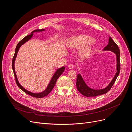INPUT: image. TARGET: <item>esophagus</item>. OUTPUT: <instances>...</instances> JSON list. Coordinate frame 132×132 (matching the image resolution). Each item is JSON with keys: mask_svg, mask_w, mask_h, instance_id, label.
I'll list each match as a JSON object with an SVG mask.
<instances>
[{"mask_svg": "<svg viewBox=\"0 0 132 132\" xmlns=\"http://www.w3.org/2000/svg\"><path fill=\"white\" fill-rule=\"evenodd\" d=\"M68 68L70 69H72L74 68V66L72 64H70L68 65Z\"/></svg>", "mask_w": 132, "mask_h": 132, "instance_id": "obj_1", "label": "esophagus"}]
</instances>
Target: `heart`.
<instances>
[{
  "instance_id": "heart-1",
  "label": "heart",
  "mask_w": 132,
  "mask_h": 132,
  "mask_svg": "<svg viewBox=\"0 0 132 132\" xmlns=\"http://www.w3.org/2000/svg\"><path fill=\"white\" fill-rule=\"evenodd\" d=\"M95 45L94 38L86 35L80 34L70 37L67 42V46L69 48H79L78 55L82 59L89 58L93 53Z\"/></svg>"
}]
</instances>
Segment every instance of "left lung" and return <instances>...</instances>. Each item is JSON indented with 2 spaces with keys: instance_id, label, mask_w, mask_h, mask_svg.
<instances>
[{
  "instance_id": "8db88e82",
  "label": "left lung",
  "mask_w": 132,
  "mask_h": 132,
  "mask_svg": "<svg viewBox=\"0 0 132 132\" xmlns=\"http://www.w3.org/2000/svg\"><path fill=\"white\" fill-rule=\"evenodd\" d=\"M103 51H111L116 54V73L113 78L112 79L111 82L105 88L101 89H94L91 88L87 85L84 80L82 78L81 74H78L77 75V87L78 90L80 93L82 95L86 97H95L96 96L101 95L107 93L111 89L112 86L113 85L116 80L119 74L120 71V52L118 46L116 45L112 38L109 36V43L106 47H105Z\"/></svg>"
}]
</instances>
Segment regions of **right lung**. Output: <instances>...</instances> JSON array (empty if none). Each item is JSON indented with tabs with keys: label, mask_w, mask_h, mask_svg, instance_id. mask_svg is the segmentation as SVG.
Instances as JSON below:
<instances>
[{
	"label": "right lung",
	"mask_w": 132,
	"mask_h": 132,
	"mask_svg": "<svg viewBox=\"0 0 132 132\" xmlns=\"http://www.w3.org/2000/svg\"><path fill=\"white\" fill-rule=\"evenodd\" d=\"M45 29H41V30H35L34 31H33L32 32H31L30 35L26 36V37H25L23 39H22L20 41L18 44L17 45L16 47L15 48V54L14 55V57L13 59V61H12V68H13V70L14 71V74L15 76V78L16 80V84L18 85V86H19V87L20 89H21L23 91H24L25 93L28 95H29L31 96L34 97H37V98H42L48 95L51 91L52 90V89H53V87L56 83V81L57 80V79H58V78L61 76L63 73L64 71L65 70V67H63L60 68H58L56 70V71H55V73H54L53 77H52L51 80L48 84V85L47 86V87L46 88V89L43 91L41 93H32L31 91H29L27 90L26 89H25L22 86H21V85L20 84V82L18 81V79L17 78L16 74V72L15 70V59L17 57L18 55V51L20 49V48L21 47V46L22 45H23V44L25 43L26 42H27L32 37L33 35H34V33L35 32H42L43 31H45Z\"/></svg>",
	"instance_id": "right-lung-1"
}]
</instances>
